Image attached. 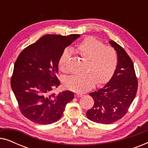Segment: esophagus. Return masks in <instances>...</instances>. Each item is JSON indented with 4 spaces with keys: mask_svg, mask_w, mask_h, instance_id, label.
<instances>
[{
    "mask_svg": "<svg viewBox=\"0 0 148 148\" xmlns=\"http://www.w3.org/2000/svg\"><path fill=\"white\" fill-rule=\"evenodd\" d=\"M75 96V97H77V98H81V97L83 96V95L81 94H76Z\"/></svg>",
    "mask_w": 148,
    "mask_h": 148,
    "instance_id": "34e87169",
    "label": "esophagus"
}]
</instances>
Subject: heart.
Wrapping results in <instances>:
<instances>
[{"instance_id":"1","label":"heart","mask_w":148,"mask_h":148,"mask_svg":"<svg viewBox=\"0 0 148 148\" xmlns=\"http://www.w3.org/2000/svg\"><path fill=\"white\" fill-rule=\"evenodd\" d=\"M76 50L83 58L88 60L87 73L69 77L65 86L75 92L83 93L94 86L106 84L114 73L118 64V55L114 48L105 46L94 37H87L77 46ZM71 57L69 50L62 52L58 60V66L62 72H66Z\"/></svg>"}]
</instances>
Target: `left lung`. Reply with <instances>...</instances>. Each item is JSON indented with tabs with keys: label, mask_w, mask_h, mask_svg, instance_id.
Segmentation results:
<instances>
[{
	"label": "left lung",
	"mask_w": 148,
	"mask_h": 148,
	"mask_svg": "<svg viewBox=\"0 0 148 148\" xmlns=\"http://www.w3.org/2000/svg\"><path fill=\"white\" fill-rule=\"evenodd\" d=\"M109 43L117 52L118 64L106 86L90 94L94 104L86 112L90 121L106 125L125 116L136 96L138 87L132 60L120 45L113 40Z\"/></svg>",
	"instance_id": "obj_1"
}]
</instances>
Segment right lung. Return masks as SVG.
Masks as SVG:
<instances>
[{"label":"right lung","instance_id":"obj_1","mask_svg":"<svg viewBox=\"0 0 148 148\" xmlns=\"http://www.w3.org/2000/svg\"><path fill=\"white\" fill-rule=\"evenodd\" d=\"M78 34L67 36L48 34L26 47L19 54L14 65L11 80L21 112L32 122L48 125L62 116L73 93L64 91L52 94L60 82L56 77L58 60Z\"/></svg>","mask_w":148,"mask_h":148}]
</instances>
